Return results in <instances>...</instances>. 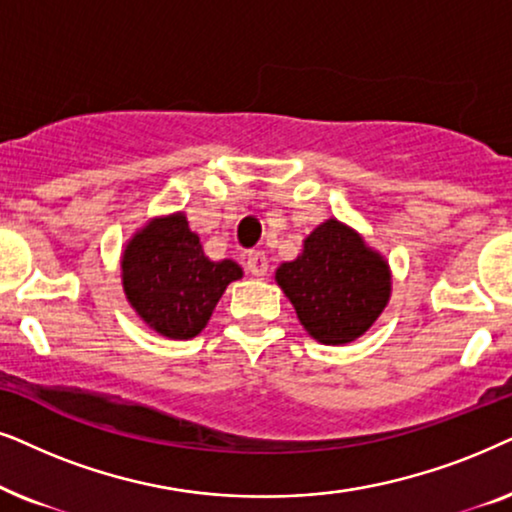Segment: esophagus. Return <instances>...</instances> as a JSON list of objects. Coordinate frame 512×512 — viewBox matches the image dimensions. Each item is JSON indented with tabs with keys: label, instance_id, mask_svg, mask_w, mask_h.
Wrapping results in <instances>:
<instances>
[{
	"label": "esophagus",
	"instance_id": "34e87169",
	"mask_svg": "<svg viewBox=\"0 0 512 512\" xmlns=\"http://www.w3.org/2000/svg\"><path fill=\"white\" fill-rule=\"evenodd\" d=\"M245 267H248V271H250L252 276H257V278L267 276V271H269L267 255H264L262 250H252V252H248V260H245Z\"/></svg>",
	"mask_w": 512,
	"mask_h": 512
}]
</instances>
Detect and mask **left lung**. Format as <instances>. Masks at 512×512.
Masks as SVG:
<instances>
[{
	"label": "left lung",
	"mask_w": 512,
	"mask_h": 512,
	"mask_svg": "<svg viewBox=\"0 0 512 512\" xmlns=\"http://www.w3.org/2000/svg\"><path fill=\"white\" fill-rule=\"evenodd\" d=\"M276 283L304 330L320 344L356 342L391 299V267L379 250L337 217L304 238L302 252L276 269Z\"/></svg>",
	"instance_id": "1"
}]
</instances>
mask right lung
Segmentation results:
<instances>
[{"label": "right lung", "instance_id": "obj_1", "mask_svg": "<svg viewBox=\"0 0 512 512\" xmlns=\"http://www.w3.org/2000/svg\"><path fill=\"white\" fill-rule=\"evenodd\" d=\"M243 278L234 260L213 262L182 210L152 217L121 252V285L131 309L168 339H192L213 316L229 283Z\"/></svg>", "mask_w": 512, "mask_h": 512}]
</instances>
